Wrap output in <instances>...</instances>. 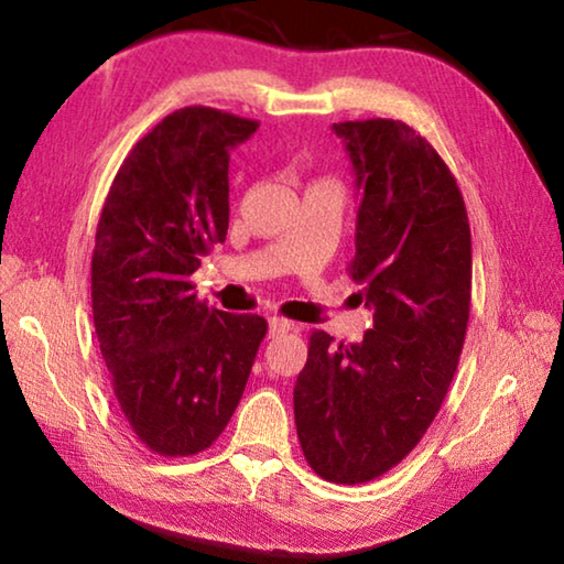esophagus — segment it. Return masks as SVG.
<instances>
[{
  "mask_svg": "<svg viewBox=\"0 0 564 564\" xmlns=\"http://www.w3.org/2000/svg\"><path fill=\"white\" fill-rule=\"evenodd\" d=\"M299 326H295L293 321H289V318H279V316H273L271 321H269V336L271 338H275V336H283V333H289V330H295Z\"/></svg>",
  "mask_w": 564,
  "mask_h": 564,
  "instance_id": "1",
  "label": "esophagus"
}]
</instances>
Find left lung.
Returning <instances> with one entry per match:
<instances>
[{"mask_svg": "<svg viewBox=\"0 0 564 564\" xmlns=\"http://www.w3.org/2000/svg\"><path fill=\"white\" fill-rule=\"evenodd\" d=\"M333 129L360 188L348 273L373 328L360 343L311 333L293 410L313 473L358 485L403 460L443 405L470 318L473 243L460 188L431 141L395 119Z\"/></svg>", "mask_w": 564, "mask_h": 564, "instance_id": "left-lung-1", "label": "left lung"}]
</instances>
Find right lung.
<instances>
[{
  "mask_svg": "<svg viewBox=\"0 0 564 564\" xmlns=\"http://www.w3.org/2000/svg\"><path fill=\"white\" fill-rule=\"evenodd\" d=\"M259 121L212 107L161 119L123 159L91 256V311L113 395L151 453L188 457L231 420L269 323L196 299L228 231V159Z\"/></svg>",
  "mask_w": 564,
  "mask_h": 564,
  "instance_id": "obj_1",
  "label": "right lung"
}]
</instances>
